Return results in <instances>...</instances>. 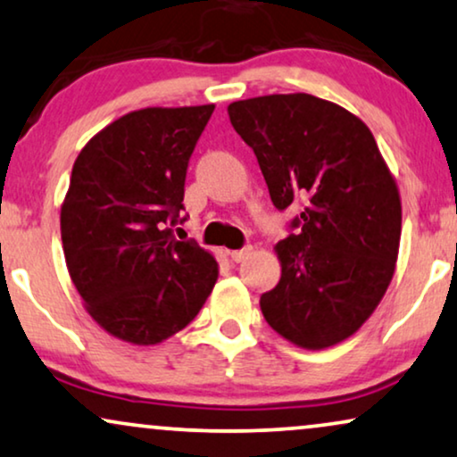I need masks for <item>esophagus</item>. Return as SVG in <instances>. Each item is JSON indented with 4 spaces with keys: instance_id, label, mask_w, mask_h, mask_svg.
I'll return each mask as SVG.
<instances>
[{
    "instance_id": "obj_1",
    "label": "esophagus",
    "mask_w": 457,
    "mask_h": 457,
    "mask_svg": "<svg viewBox=\"0 0 457 457\" xmlns=\"http://www.w3.org/2000/svg\"><path fill=\"white\" fill-rule=\"evenodd\" d=\"M252 252H253V247H252V245H247V247H241V250H235V252H230V260H233V262H243V260L252 256Z\"/></svg>"
}]
</instances>
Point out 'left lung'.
Here are the masks:
<instances>
[{"instance_id":"8db88e82","label":"left lung","mask_w":457,"mask_h":457,"mask_svg":"<svg viewBox=\"0 0 457 457\" xmlns=\"http://www.w3.org/2000/svg\"><path fill=\"white\" fill-rule=\"evenodd\" d=\"M235 132L256 153L272 205L300 204L275 245L281 279L262 294L266 323L321 351L363 325L393 279L401 197L376 138L357 115L311 94L228 104Z\"/></svg>"}]
</instances>
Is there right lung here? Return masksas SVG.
<instances>
[{"label":"right lung","mask_w":457,"mask_h":457,"mask_svg":"<svg viewBox=\"0 0 457 457\" xmlns=\"http://www.w3.org/2000/svg\"><path fill=\"white\" fill-rule=\"evenodd\" d=\"M214 104L132 111L94 136L75 159L61 210L62 250L86 311L104 331L159 345L197 317L218 262L185 222L188 159Z\"/></svg>","instance_id":"1"}]
</instances>
